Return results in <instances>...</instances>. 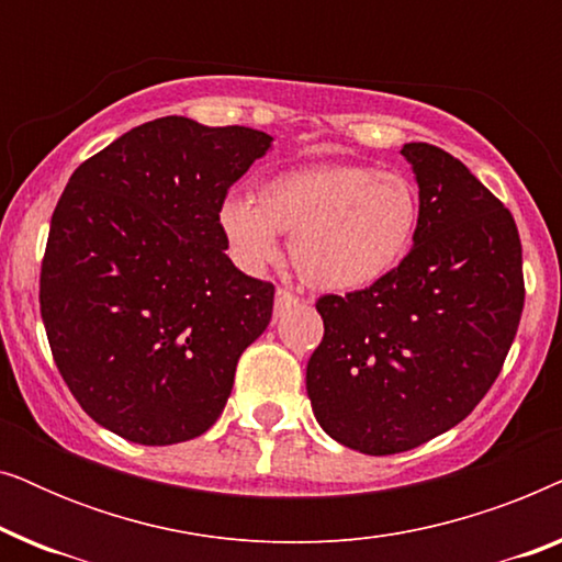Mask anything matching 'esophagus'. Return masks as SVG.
Instances as JSON below:
<instances>
[{
    "label": "esophagus",
    "mask_w": 562,
    "mask_h": 562,
    "mask_svg": "<svg viewBox=\"0 0 562 562\" xmlns=\"http://www.w3.org/2000/svg\"><path fill=\"white\" fill-rule=\"evenodd\" d=\"M299 302H302V299H299L296 294H291V291H286V289H279L276 291V304H273L276 317H281L283 312H289L291 306H296Z\"/></svg>",
    "instance_id": "esophagus-1"
}]
</instances>
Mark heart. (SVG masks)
<instances>
[{
	"instance_id": "obj_1",
	"label": "heart",
	"mask_w": 562,
	"mask_h": 562,
	"mask_svg": "<svg viewBox=\"0 0 562 562\" xmlns=\"http://www.w3.org/2000/svg\"><path fill=\"white\" fill-rule=\"evenodd\" d=\"M229 248L248 268L271 263L291 235L296 273L314 289L356 291L404 263L422 225L417 183L368 164H314L260 183L258 204L220 206Z\"/></svg>"
}]
</instances>
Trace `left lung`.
Masks as SVG:
<instances>
[{"instance_id":"obj_1","label":"left lung","mask_w":562,"mask_h":562,"mask_svg":"<svg viewBox=\"0 0 562 562\" xmlns=\"http://www.w3.org/2000/svg\"><path fill=\"white\" fill-rule=\"evenodd\" d=\"M422 225L402 266L317 299L325 337L306 366L322 429L366 456L448 432L494 386L525 306L512 212L450 153L406 143Z\"/></svg>"}]
</instances>
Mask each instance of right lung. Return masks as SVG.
<instances>
[{
  "mask_svg": "<svg viewBox=\"0 0 562 562\" xmlns=\"http://www.w3.org/2000/svg\"><path fill=\"white\" fill-rule=\"evenodd\" d=\"M271 135L189 117L133 127L76 168L50 220L41 314L66 386L140 445L204 435L237 360L273 314V283L225 256L220 206Z\"/></svg>",
  "mask_w": 562,
  "mask_h": 562,
  "instance_id": "obj_1",
  "label": "right lung"
}]
</instances>
